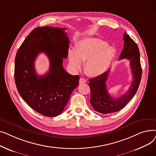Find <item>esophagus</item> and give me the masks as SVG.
Returning <instances> with one entry per match:
<instances>
[{
	"mask_svg": "<svg viewBox=\"0 0 156 156\" xmlns=\"http://www.w3.org/2000/svg\"><path fill=\"white\" fill-rule=\"evenodd\" d=\"M79 82H80V84L81 83H85L87 82V80L85 78H81L79 80Z\"/></svg>",
	"mask_w": 156,
	"mask_h": 156,
	"instance_id": "34e87169",
	"label": "esophagus"
}]
</instances>
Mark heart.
<instances>
[{
    "mask_svg": "<svg viewBox=\"0 0 156 156\" xmlns=\"http://www.w3.org/2000/svg\"><path fill=\"white\" fill-rule=\"evenodd\" d=\"M115 50L99 38L85 39L76 45L75 51L69 52V62L76 70L81 67V61H85V69L90 76H99L108 69L114 57Z\"/></svg>",
    "mask_w": 156,
    "mask_h": 156,
    "instance_id": "b5f03b06",
    "label": "heart"
}]
</instances>
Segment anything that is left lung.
I'll list each match as a JSON object with an SVG mask.
<instances>
[{
	"instance_id": "left-lung-1",
	"label": "left lung",
	"mask_w": 156,
	"mask_h": 156,
	"mask_svg": "<svg viewBox=\"0 0 156 156\" xmlns=\"http://www.w3.org/2000/svg\"><path fill=\"white\" fill-rule=\"evenodd\" d=\"M124 48L119 59H126L129 61L130 68L133 75V82L128 90L118 99H114L108 93L106 81L110 69L102 75L89 80L91 97L90 102L94 109L102 114H109L120 111L132 99L140 85L142 69L140 64V52L136 44L126 33L123 35Z\"/></svg>"
}]
</instances>
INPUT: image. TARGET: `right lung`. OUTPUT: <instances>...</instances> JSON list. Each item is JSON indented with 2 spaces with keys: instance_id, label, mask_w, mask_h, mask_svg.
<instances>
[{
  "instance_id": "right-lung-1",
  "label": "right lung",
  "mask_w": 156,
  "mask_h": 156,
  "mask_svg": "<svg viewBox=\"0 0 156 156\" xmlns=\"http://www.w3.org/2000/svg\"><path fill=\"white\" fill-rule=\"evenodd\" d=\"M66 29H34L24 40L15 58L14 80L19 94L33 109L47 117L59 115L79 83V76L70 75L62 66L69 44ZM41 52L48 57L50 68L45 75L38 76L34 61Z\"/></svg>"
}]
</instances>
